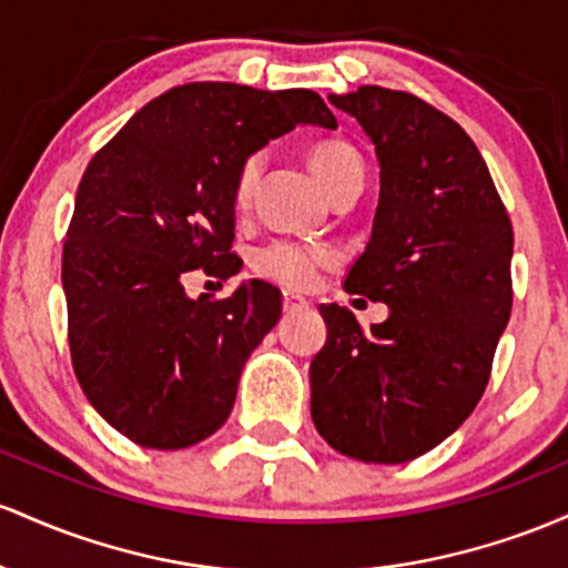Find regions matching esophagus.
<instances>
[{"instance_id": "obj_1", "label": "esophagus", "mask_w": 568, "mask_h": 568, "mask_svg": "<svg viewBox=\"0 0 568 568\" xmlns=\"http://www.w3.org/2000/svg\"><path fill=\"white\" fill-rule=\"evenodd\" d=\"M301 308H308V301L301 295H295V292H284V311H301Z\"/></svg>"}]
</instances>
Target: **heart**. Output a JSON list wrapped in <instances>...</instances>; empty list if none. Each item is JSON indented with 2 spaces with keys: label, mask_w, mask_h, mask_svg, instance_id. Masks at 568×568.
Returning a JSON list of instances; mask_svg holds the SVG:
<instances>
[{
  "label": "heart",
  "mask_w": 568,
  "mask_h": 568,
  "mask_svg": "<svg viewBox=\"0 0 568 568\" xmlns=\"http://www.w3.org/2000/svg\"><path fill=\"white\" fill-rule=\"evenodd\" d=\"M308 165L329 195L356 180H365L362 158L356 155L354 146H348L346 142L314 144L308 150ZM260 171H263V158L260 155L246 158L244 165L239 169V176H235L233 184V201L239 209H244L246 203L252 201V193L260 180ZM327 260L329 252L322 250V246L295 244V241H276V244H267L263 250L254 252L252 265L260 276L273 278V282L284 286H292V290H303V286L314 282L318 265H324Z\"/></svg>",
  "instance_id": "obj_1"
}]
</instances>
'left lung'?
I'll return each mask as SVG.
<instances>
[{"label":"left lung","mask_w":568,"mask_h":568,"mask_svg":"<svg viewBox=\"0 0 568 568\" xmlns=\"http://www.w3.org/2000/svg\"><path fill=\"white\" fill-rule=\"evenodd\" d=\"M375 144L381 195L348 292L388 305L369 333L318 305L311 418L343 456L403 464L469 418L513 308V225L488 165L448 114L405 91L329 93Z\"/></svg>","instance_id":"1"}]
</instances>
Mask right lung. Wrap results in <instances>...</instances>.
Masks as SVG:
<instances>
[{"instance_id":"1","label":"right lung","mask_w":568,"mask_h":568,"mask_svg":"<svg viewBox=\"0 0 568 568\" xmlns=\"http://www.w3.org/2000/svg\"><path fill=\"white\" fill-rule=\"evenodd\" d=\"M297 125L337 120L305 88L190 82L142 106L82 174L61 265L72 365L95 413L142 448L214 435L282 316V292L260 278L225 301H193L182 278L239 271L235 176Z\"/></svg>"}]
</instances>
